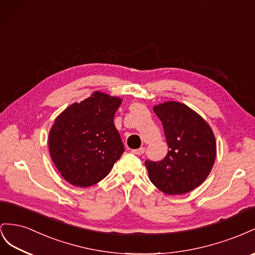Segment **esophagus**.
<instances>
[{
  "instance_id": "1",
  "label": "esophagus",
  "mask_w": 255,
  "mask_h": 255,
  "mask_svg": "<svg viewBox=\"0 0 255 255\" xmlns=\"http://www.w3.org/2000/svg\"><path fill=\"white\" fill-rule=\"evenodd\" d=\"M144 151H145V148H144V147H140V148H137V149H132V150H131L132 154H134V155H137V156L142 155Z\"/></svg>"
}]
</instances>
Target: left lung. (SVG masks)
I'll list each match as a JSON object with an SVG mask.
<instances>
[{
	"mask_svg": "<svg viewBox=\"0 0 255 255\" xmlns=\"http://www.w3.org/2000/svg\"><path fill=\"white\" fill-rule=\"evenodd\" d=\"M154 112L162 123L169 151L161 161L145 160L149 179L165 194L190 192L213 169V130L198 113L176 101L155 106Z\"/></svg>",
	"mask_w": 255,
	"mask_h": 255,
	"instance_id": "8db88e82",
	"label": "left lung"
}]
</instances>
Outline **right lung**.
Listing matches in <instances>:
<instances>
[{
    "label": "right lung",
    "mask_w": 255,
    "mask_h": 255,
    "mask_svg": "<svg viewBox=\"0 0 255 255\" xmlns=\"http://www.w3.org/2000/svg\"><path fill=\"white\" fill-rule=\"evenodd\" d=\"M121 104L118 97L95 92L56 118L49 150L69 184L85 188L99 183L123 155L125 148L113 122Z\"/></svg>",
    "instance_id": "add662e5"
}]
</instances>
